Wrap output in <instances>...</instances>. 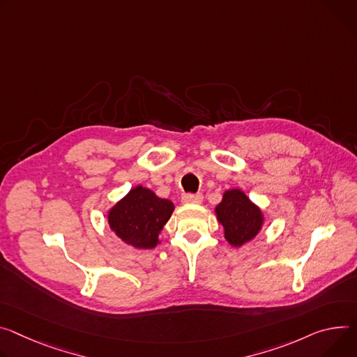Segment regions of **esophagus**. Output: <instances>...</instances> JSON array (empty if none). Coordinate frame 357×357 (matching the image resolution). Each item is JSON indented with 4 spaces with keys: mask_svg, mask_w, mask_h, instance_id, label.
Wrapping results in <instances>:
<instances>
[{
    "mask_svg": "<svg viewBox=\"0 0 357 357\" xmlns=\"http://www.w3.org/2000/svg\"><path fill=\"white\" fill-rule=\"evenodd\" d=\"M182 201H183L185 204L198 205V204H202L204 197H202V193H198V195H185V197L182 198Z\"/></svg>",
    "mask_w": 357,
    "mask_h": 357,
    "instance_id": "obj_1",
    "label": "esophagus"
}]
</instances>
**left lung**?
<instances>
[{
	"instance_id": "left-lung-1",
	"label": "left lung",
	"mask_w": 357,
	"mask_h": 357,
	"mask_svg": "<svg viewBox=\"0 0 357 357\" xmlns=\"http://www.w3.org/2000/svg\"><path fill=\"white\" fill-rule=\"evenodd\" d=\"M218 220L222 223L225 239L239 248L261 232L265 218L241 189H229L223 193L220 204L215 208Z\"/></svg>"
}]
</instances>
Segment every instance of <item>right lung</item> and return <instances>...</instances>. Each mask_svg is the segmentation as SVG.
Returning a JSON list of instances; mask_svg holds the SVG:
<instances>
[{
    "label": "right lung",
    "mask_w": 357,
    "mask_h": 357,
    "mask_svg": "<svg viewBox=\"0 0 357 357\" xmlns=\"http://www.w3.org/2000/svg\"><path fill=\"white\" fill-rule=\"evenodd\" d=\"M169 199L159 198L141 185L129 190L108 212L109 228L126 245L152 249L159 243V234L174 212Z\"/></svg>",
    "instance_id": "1"
}]
</instances>
